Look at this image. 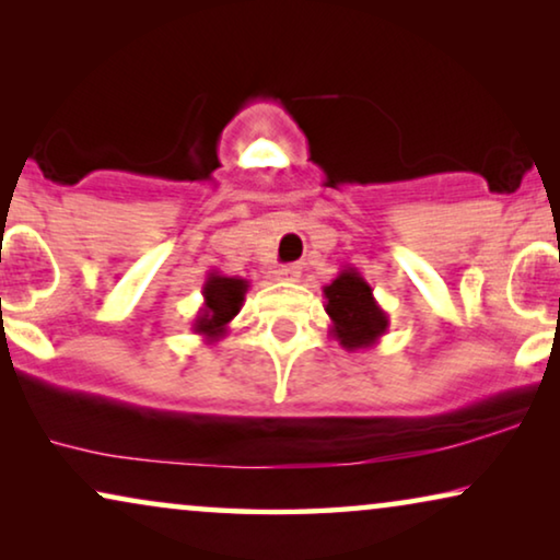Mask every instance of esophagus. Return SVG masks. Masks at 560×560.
Segmentation results:
<instances>
[{
  "mask_svg": "<svg viewBox=\"0 0 560 560\" xmlns=\"http://www.w3.org/2000/svg\"><path fill=\"white\" fill-rule=\"evenodd\" d=\"M275 278L282 280V282H298V278H301V267L298 265H282L275 270Z\"/></svg>",
  "mask_w": 560,
  "mask_h": 560,
  "instance_id": "34e87169",
  "label": "esophagus"
}]
</instances>
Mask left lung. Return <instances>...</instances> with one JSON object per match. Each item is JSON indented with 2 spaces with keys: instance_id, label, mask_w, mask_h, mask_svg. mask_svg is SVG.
<instances>
[{
  "instance_id": "8db88e82",
  "label": "left lung",
  "mask_w": 560,
  "mask_h": 560,
  "mask_svg": "<svg viewBox=\"0 0 560 560\" xmlns=\"http://www.w3.org/2000/svg\"><path fill=\"white\" fill-rule=\"evenodd\" d=\"M331 336L347 351L372 349L389 328V316L374 301L372 285L357 267H343L324 288Z\"/></svg>"
}]
</instances>
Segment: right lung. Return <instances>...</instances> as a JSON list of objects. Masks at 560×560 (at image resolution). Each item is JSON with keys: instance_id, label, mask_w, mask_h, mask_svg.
<instances>
[{"instance_id": "obj_1", "label": "right lung", "mask_w": 560, "mask_h": 560, "mask_svg": "<svg viewBox=\"0 0 560 560\" xmlns=\"http://www.w3.org/2000/svg\"><path fill=\"white\" fill-rule=\"evenodd\" d=\"M249 290V280L244 278H229V275H221L211 270L206 275L203 282V305L198 308L194 324V334L201 336L206 343H213L224 339L229 331V324H232L236 313L242 311L244 295Z\"/></svg>"}]
</instances>
